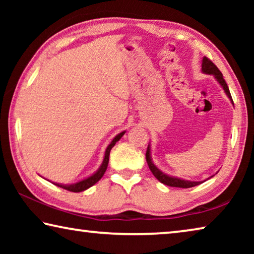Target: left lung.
<instances>
[{"label":"left lung","mask_w":254,"mask_h":254,"mask_svg":"<svg viewBox=\"0 0 254 254\" xmlns=\"http://www.w3.org/2000/svg\"><path fill=\"white\" fill-rule=\"evenodd\" d=\"M201 70L205 74H209V75H214L215 78L217 79L218 83L222 85V87L224 88V91L226 93V95L230 97V100L233 103V100H232L229 86H227L225 79L223 78L222 72L220 71V69L216 67V65L212 62V60L208 59L207 57L203 58V64H201ZM145 159H147L148 166L151 173L153 174L154 177H156L159 182L167 185V186L170 187H179V188H190V187H195L197 185L201 184L200 182H189V180H184V179H179V178H175V177H170V176L163 174L162 171L159 170L156 166L152 163L151 157H150V147L148 145L147 152H145Z\"/></svg>","instance_id":"obj_1"}]
</instances>
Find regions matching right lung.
<instances>
[{"label": "right lung", "mask_w": 254, "mask_h": 254, "mask_svg": "<svg viewBox=\"0 0 254 254\" xmlns=\"http://www.w3.org/2000/svg\"><path fill=\"white\" fill-rule=\"evenodd\" d=\"M126 132H121L120 134H118L117 136L114 137L113 141L109 144V147L106 148V151H105V157H104V160H103V163L102 166L100 167V169H98L95 174L92 175L91 177L86 178L84 180H81V182H78L76 184H72V185H60V184H55L56 186H58L60 188H64L66 189V190H69V191H72V192H79V191H83V190H86V189L92 187L93 185H95L98 180H100L103 175L105 174L106 171V168H107V165H109V159H110V152H111V149L114 147L115 143L118 142V141L121 139V137L123 136V134Z\"/></svg>", "instance_id": "add662e5"}]
</instances>
